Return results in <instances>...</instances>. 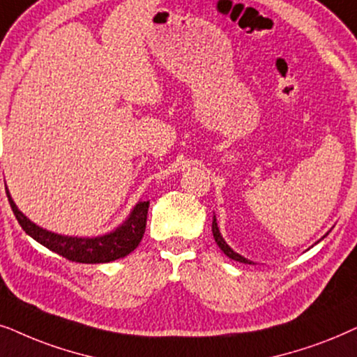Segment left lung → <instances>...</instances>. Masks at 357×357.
<instances>
[{
  "instance_id": "8db88e82",
  "label": "left lung",
  "mask_w": 357,
  "mask_h": 357,
  "mask_svg": "<svg viewBox=\"0 0 357 357\" xmlns=\"http://www.w3.org/2000/svg\"><path fill=\"white\" fill-rule=\"evenodd\" d=\"M212 234H213V238H215V243L218 245V248H220L223 253H225L228 258L230 259H235V261H238V263H245V264H253L251 263L250 259H246V258H243V256L241 255H238V253H235L234 250L230 248V246L227 245V241L222 238V235H220V230H218V227H217V218H215V215H213V222H212Z\"/></svg>"
}]
</instances>
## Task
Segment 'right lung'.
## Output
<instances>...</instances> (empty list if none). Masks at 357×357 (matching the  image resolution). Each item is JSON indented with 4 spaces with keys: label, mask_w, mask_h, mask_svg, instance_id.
Wrapping results in <instances>:
<instances>
[{
    "label": "right lung",
    "mask_w": 357,
    "mask_h": 357,
    "mask_svg": "<svg viewBox=\"0 0 357 357\" xmlns=\"http://www.w3.org/2000/svg\"><path fill=\"white\" fill-rule=\"evenodd\" d=\"M8 194V201L16 215L19 225L27 235L32 236L45 248L54 251V253L63 256L70 261L84 264H98V263H111V261L121 259L123 256L132 253L144 238L146 227V213H149L150 201L139 202L130 212L129 218L119 225L116 230L109 231L106 235L91 236V238H79V236H66L59 235L54 231L45 230L34 222H31L24 213L19 211L16 204Z\"/></svg>",
    "instance_id": "obj_1"
}]
</instances>
